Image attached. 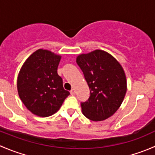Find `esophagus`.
Instances as JSON below:
<instances>
[{"label":"esophagus","instance_id":"1","mask_svg":"<svg viewBox=\"0 0 155 155\" xmlns=\"http://www.w3.org/2000/svg\"><path fill=\"white\" fill-rule=\"evenodd\" d=\"M70 94L71 95H75V94H76V91H75V89H71V90H70Z\"/></svg>","mask_w":155,"mask_h":155}]
</instances>
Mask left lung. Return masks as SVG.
Here are the masks:
<instances>
[{
    "label": "left lung",
    "mask_w": 155,
    "mask_h": 155,
    "mask_svg": "<svg viewBox=\"0 0 155 155\" xmlns=\"http://www.w3.org/2000/svg\"><path fill=\"white\" fill-rule=\"evenodd\" d=\"M76 63L90 88V97L81 102L82 113L92 121H104L118 109L127 91L125 73L115 58L103 50L80 54Z\"/></svg>",
    "instance_id": "1"
}]
</instances>
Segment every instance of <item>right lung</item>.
Instances as JSON below:
<instances>
[{
	"label": "right lung",
	"mask_w": 155,
	"mask_h": 155,
	"mask_svg": "<svg viewBox=\"0 0 155 155\" xmlns=\"http://www.w3.org/2000/svg\"><path fill=\"white\" fill-rule=\"evenodd\" d=\"M61 56L38 49L21 67L17 80L19 97L27 109L40 117L55 113L70 94L58 74Z\"/></svg>",
	"instance_id": "add662e5"
}]
</instances>
